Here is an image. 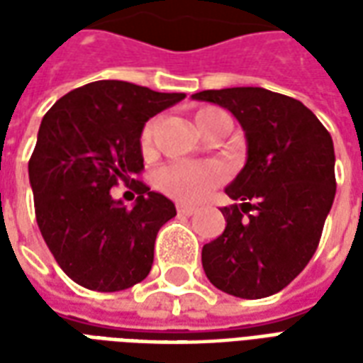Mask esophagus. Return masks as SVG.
<instances>
[{"instance_id":"obj_1","label":"esophagus","mask_w":363,"mask_h":363,"mask_svg":"<svg viewBox=\"0 0 363 363\" xmlns=\"http://www.w3.org/2000/svg\"><path fill=\"white\" fill-rule=\"evenodd\" d=\"M177 212L181 213V216H192V213H196V208H192V206L179 204L177 206Z\"/></svg>"}]
</instances>
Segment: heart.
Wrapping results in <instances>:
<instances>
[{
	"label": "heart",
	"mask_w": 363,
	"mask_h": 363,
	"mask_svg": "<svg viewBox=\"0 0 363 363\" xmlns=\"http://www.w3.org/2000/svg\"><path fill=\"white\" fill-rule=\"evenodd\" d=\"M221 116H228V114L218 108H202L196 112L194 120L202 132L210 122ZM153 128L155 124L147 122L140 134V150L145 155L151 151ZM223 177H225V171L218 161H173L157 173V186L173 200L194 204V202H200L210 190L216 189L223 181Z\"/></svg>",
	"instance_id": "b5f03b06"
}]
</instances>
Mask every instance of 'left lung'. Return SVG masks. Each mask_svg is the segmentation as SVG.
Returning a JSON list of instances; mask_svg holds the SVG:
<instances>
[{
  "instance_id": "8db88e82",
  "label": "left lung",
  "mask_w": 363,
  "mask_h": 363,
  "mask_svg": "<svg viewBox=\"0 0 363 363\" xmlns=\"http://www.w3.org/2000/svg\"><path fill=\"white\" fill-rule=\"evenodd\" d=\"M243 126L247 163L225 192V229L204 245L208 280L229 296L260 299L288 286L317 251L335 200V145L297 99L262 87L194 93Z\"/></svg>"
}]
</instances>
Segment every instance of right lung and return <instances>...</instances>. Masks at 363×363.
Segmentation results:
<instances>
[{"label": "right lung", "instance_id": "right-lung-1", "mask_svg": "<svg viewBox=\"0 0 363 363\" xmlns=\"http://www.w3.org/2000/svg\"><path fill=\"white\" fill-rule=\"evenodd\" d=\"M184 99L116 79L69 91L44 114L28 181L38 229L60 268L83 288L120 291L142 281L174 204L143 181V124ZM118 182L138 194L126 208L110 194Z\"/></svg>", "mask_w": 363, "mask_h": 363}]
</instances>
